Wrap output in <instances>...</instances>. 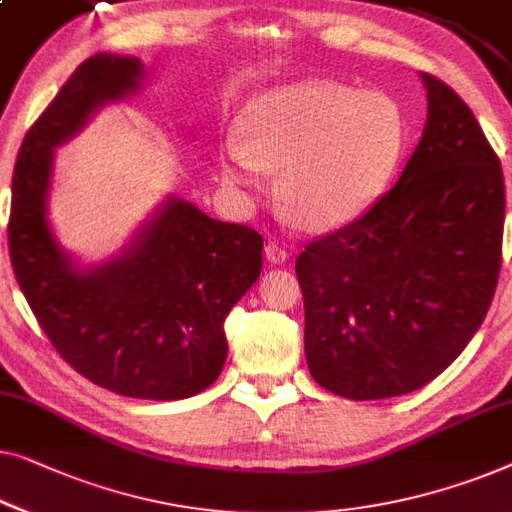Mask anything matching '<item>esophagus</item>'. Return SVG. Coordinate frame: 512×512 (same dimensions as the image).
Returning a JSON list of instances; mask_svg holds the SVG:
<instances>
[{"label": "esophagus", "instance_id": "1", "mask_svg": "<svg viewBox=\"0 0 512 512\" xmlns=\"http://www.w3.org/2000/svg\"><path fill=\"white\" fill-rule=\"evenodd\" d=\"M265 256H268L270 263H286L288 261V249L279 242H268V244H265Z\"/></svg>", "mask_w": 512, "mask_h": 512}]
</instances>
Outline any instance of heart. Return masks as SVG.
Here are the masks:
<instances>
[{"mask_svg":"<svg viewBox=\"0 0 512 512\" xmlns=\"http://www.w3.org/2000/svg\"><path fill=\"white\" fill-rule=\"evenodd\" d=\"M406 154V120L395 99L332 80L277 87L244 108L240 136L224 147L233 187L263 189L281 168L277 198L307 228L351 224L395 180Z\"/></svg>","mask_w":512,"mask_h":512,"instance_id":"obj_1","label":"heart"}]
</instances>
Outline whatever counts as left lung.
Segmentation results:
<instances>
[{"label":"left lung","instance_id":"left-lung-1","mask_svg":"<svg viewBox=\"0 0 512 512\" xmlns=\"http://www.w3.org/2000/svg\"><path fill=\"white\" fill-rule=\"evenodd\" d=\"M427 124L395 187L295 261L305 353L346 399L406 395L476 335L501 270V161L471 108L429 73Z\"/></svg>","mask_w":512,"mask_h":512}]
</instances>
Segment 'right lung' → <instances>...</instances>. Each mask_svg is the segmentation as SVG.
I'll return each instance as SVG.
<instances>
[{"label":"right lung","instance_id":"1","mask_svg":"<svg viewBox=\"0 0 512 512\" xmlns=\"http://www.w3.org/2000/svg\"><path fill=\"white\" fill-rule=\"evenodd\" d=\"M140 78V59L94 55L29 127L13 168L9 254L41 330L78 374L122 397L173 402L221 374L224 321L261 274V235L170 198L122 256L78 270L46 219L53 150Z\"/></svg>","mask_w":512,"mask_h":512}]
</instances>
